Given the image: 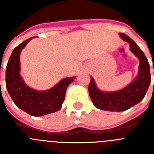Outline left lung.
<instances>
[{"instance_id": "1", "label": "left lung", "mask_w": 154, "mask_h": 154, "mask_svg": "<svg viewBox=\"0 0 154 154\" xmlns=\"http://www.w3.org/2000/svg\"><path fill=\"white\" fill-rule=\"evenodd\" d=\"M119 36L130 44V51L140 60L137 76L127 86L118 91L104 92L100 90L96 86L92 77H91L88 88L94 106L99 109L111 112H122L134 106L143 99L150 84L149 64L143 51L128 35L119 33Z\"/></svg>"}]
</instances>
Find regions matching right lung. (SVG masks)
<instances>
[{
    "label": "right lung",
    "instance_id": "add662e5",
    "mask_svg": "<svg viewBox=\"0 0 154 154\" xmlns=\"http://www.w3.org/2000/svg\"><path fill=\"white\" fill-rule=\"evenodd\" d=\"M32 38L34 37L23 42L12 51L6 67V87L12 100L19 109L33 116H42L57 112L62 108L66 89L75 76L63 79L47 90H35L28 86L20 75V55Z\"/></svg>",
    "mask_w": 154,
    "mask_h": 154
}]
</instances>
